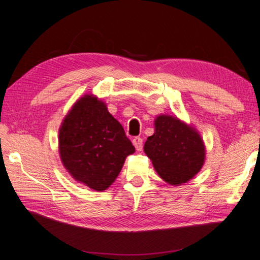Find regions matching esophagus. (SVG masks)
Listing matches in <instances>:
<instances>
[{
	"label": "esophagus",
	"instance_id": "34e87169",
	"mask_svg": "<svg viewBox=\"0 0 260 260\" xmlns=\"http://www.w3.org/2000/svg\"><path fill=\"white\" fill-rule=\"evenodd\" d=\"M132 143H133V145H135L137 151H139V152L142 151V148H143V139L142 138H140V137L133 138Z\"/></svg>",
	"mask_w": 260,
	"mask_h": 260
}]
</instances>
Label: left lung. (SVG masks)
Returning <instances> with one entry per match:
<instances>
[{
    "label": "left lung",
    "mask_w": 260,
    "mask_h": 260,
    "mask_svg": "<svg viewBox=\"0 0 260 260\" xmlns=\"http://www.w3.org/2000/svg\"><path fill=\"white\" fill-rule=\"evenodd\" d=\"M144 152L157 174L171 185L187 182L205 161V145L199 132L168 115L155 119V132L147 138Z\"/></svg>",
    "instance_id": "1"
}]
</instances>
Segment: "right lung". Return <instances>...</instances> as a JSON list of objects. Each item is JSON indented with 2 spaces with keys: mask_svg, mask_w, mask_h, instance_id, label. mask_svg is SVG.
Segmentation results:
<instances>
[{
  "mask_svg": "<svg viewBox=\"0 0 260 260\" xmlns=\"http://www.w3.org/2000/svg\"><path fill=\"white\" fill-rule=\"evenodd\" d=\"M58 137L64 167L76 181L95 191L111 186L125 157L136 151L106 104L92 94L76 102L61 122Z\"/></svg>",
  "mask_w": 260,
  "mask_h": 260,
  "instance_id": "obj_1",
  "label": "right lung"
}]
</instances>
